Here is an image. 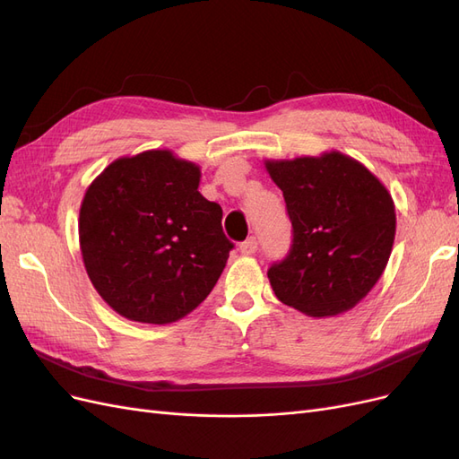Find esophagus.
I'll return each mask as SVG.
<instances>
[{"label":"esophagus","mask_w":459,"mask_h":459,"mask_svg":"<svg viewBox=\"0 0 459 459\" xmlns=\"http://www.w3.org/2000/svg\"><path fill=\"white\" fill-rule=\"evenodd\" d=\"M239 251H241V255H255V253L258 251V241H256V238H248L247 241H243V243L239 245Z\"/></svg>","instance_id":"1"}]
</instances>
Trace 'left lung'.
<instances>
[{
	"label": "left lung",
	"mask_w": 459,
	"mask_h": 459,
	"mask_svg": "<svg viewBox=\"0 0 459 459\" xmlns=\"http://www.w3.org/2000/svg\"><path fill=\"white\" fill-rule=\"evenodd\" d=\"M283 191L293 243L268 270L275 297L312 317L354 308L379 281L394 243L396 214L386 187L339 151L266 160Z\"/></svg>",
	"instance_id": "obj_1"
}]
</instances>
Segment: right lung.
Returning a JSON list of instances; mask_svg holds the SVG:
<instances>
[{
  "mask_svg": "<svg viewBox=\"0 0 459 459\" xmlns=\"http://www.w3.org/2000/svg\"><path fill=\"white\" fill-rule=\"evenodd\" d=\"M197 164L155 149L110 162L88 187L78 235L97 293L132 322L164 325L214 289L233 243Z\"/></svg>",
  "mask_w": 459,
  "mask_h": 459,
  "instance_id": "right-lung-1",
  "label": "right lung"
}]
</instances>
